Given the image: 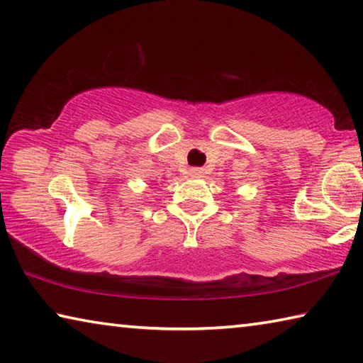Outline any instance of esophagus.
Here are the masks:
<instances>
[{
	"mask_svg": "<svg viewBox=\"0 0 363 363\" xmlns=\"http://www.w3.org/2000/svg\"><path fill=\"white\" fill-rule=\"evenodd\" d=\"M190 174H192L194 177H200L201 174H203V169H201V168H192V169H190Z\"/></svg>",
	"mask_w": 363,
	"mask_h": 363,
	"instance_id": "esophagus-1",
	"label": "esophagus"
}]
</instances>
